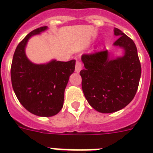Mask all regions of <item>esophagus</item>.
Returning a JSON list of instances; mask_svg holds the SVG:
<instances>
[{"label":"esophagus","instance_id":"1","mask_svg":"<svg viewBox=\"0 0 153 153\" xmlns=\"http://www.w3.org/2000/svg\"><path fill=\"white\" fill-rule=\"evenodd\" d=\"M81 70H82V64L79 61H76V64H75V72L79 73Z\"/></svg>","mask_w":153,"mask_h":153}]
</instances>
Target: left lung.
I'll use <instances>...</instances> for the list:
<instances>
[{"instance_id":"8db88e82","label":"left lung","mask_w":153,"mask_h":153,"mask_svg":"<svg viewBox=\"0 0 153 153\" xmlns=\"http://www.w3.org/2000/svg\"><path fill=\"white\" fill-rule=\"evenodd\" d=\"M114 47L122 55L111 56L109 51L83 55L84 69L80 71L82 89L88 102L101 113L123 109L134 97L141 77V65L134 41L118 28Z\"/></svg>"}]
</instances>
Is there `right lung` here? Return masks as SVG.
<instances>
[{
	"label": "right lung",
	"instance_id": "obj_1",
	"mask_svg": "<svg viewBox=\"0 0 153 153\" xmlns=\"http://www.w3.org/2000/svg\"><path fill=\"white\" fill-rule=\"evenodd\" d=\"M47 29V26L37 28L21 41L15 49L10 70L12 87L19 102L41 117L53 116L63 107L65 89L75 69V60L65 62L53 59L35 64L27 57L28 40Z\"/></svg>",
	"mask_w": 153,
	"mask_h": 153
}]
</instances>
